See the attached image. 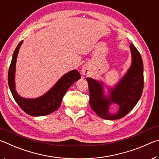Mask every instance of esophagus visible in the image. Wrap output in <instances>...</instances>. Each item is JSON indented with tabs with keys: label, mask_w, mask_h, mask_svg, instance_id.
Wrapping results in <instances>:
<instances>
[{
	"label": "esophagus",
	"mask_w": 159,
	"mask_h": 159,
	"mask_svg": "<svg viewBox=\"0 0 159 159\" xmlns=\"http://www.w3.org/2000/svg\"><path fill=\"white\" fill-rule=\"evenodd\" d=\"M89 72H90L89 66H88V64H84V65L82 66L81 74L83 75H84V76H85V75H88L89 74Z\"/></svg>",
	"instance_id": "1"
}]
</instances>
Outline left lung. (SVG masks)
I'll use <instances>...</instances> for the list:
<instances>
[{"label":"left lung","instance_id":"8db88e82","mask_svg":"<svg viewBox=\"0 0 159 159\" xmlns=\"http://www.w3.org/2000/svg\"><path fill=\"white\" fill-rule=\"evenodd\" d=\"M132 64L127 73L114 88H110L109 96L104 95L103 83L91 78H87L90 93V105L97 115L108 120L119 119L127 115L138 103L141 98L144 88L143 61L140 53L130 45ZM116 103L120 109L116 114L108 111L109 106Z\"/></svg>","mask_w":159,"mask_h":159}]
</instances>
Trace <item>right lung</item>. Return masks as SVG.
Instances as JSON below:
<instances>
[{
    "mask_svg": "<svg viewBox=\"0 0 159 159\" xmlns=\"http://www.w3.org/2000/svg\"><path fill=\"white\" fill-rule=\"evenodd\" d=\"M21 41L13 53L11 64L8 71V85L15 102L26 114L32 116H41L55 111L60 107L64 95L74 82L80 79L77 70H72L60 79L50 90L41 97L34 99L23 98L15 90V74L19 50L22 44Z\"/></svg>",
    "mask_w": 159,
    "mask_h": 159,
    "instance_id": "1",
    "label": "right lung"
}]
</instances>
